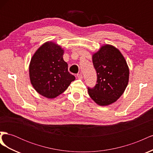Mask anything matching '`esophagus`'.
<instances>
[{"label": "esophagus", "mask_w": 153, "mask_h": 153, "mask_svg": "<svg viewBox=\"0 0 153 153\" xmlns=\"http://www.w3.org/2000/svg\"><path fill=\"white\" fill-rule=\"evenodd\" d=\"M76 76L78 77V78H79V79H82V78H83L82 73H78L76 75Z\"/></svg>", "instance_id": "34e87169"}]
</instances>
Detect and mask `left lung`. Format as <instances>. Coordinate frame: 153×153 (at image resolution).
<instances>
[{"label": "left lung", "mask_w": 153, "mask_h": 153, "mask_svg": "<svg viewBox=\"0 0 153 153\" xmlns=\"http://www.w3.org/2000/svg\"><path fill=\"white\" fill-rule=\"evenodd\" d=\"M97 84L88 87L91 98L101 106L116 101L123 94L129 80V68L120 51L110 45L102 46L92 55Z\"/></svg>", "instance_id": "8db88e82"}]
</instances>
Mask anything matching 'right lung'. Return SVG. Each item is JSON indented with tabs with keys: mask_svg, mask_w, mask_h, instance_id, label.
Wrapping results in <instances>:
<instances>
[{
	"mask_svg": "<svg viewBox=\"0 0 153 153\" xmlns=\"http://www.w3.org/2000/svg\"><path fill=\"white\" fill-rule=\"evenodd\" d=\"M64 50L53 42L38 49L29 65L30 82L35 90L47 98H54L65 91L75 79L63 59Z\"/></svg>",
	"mask_w": 153,
	"mask_h": 153,
	"instance_id": "add662e5",
	"label": "right lung"
}]
</instances>
